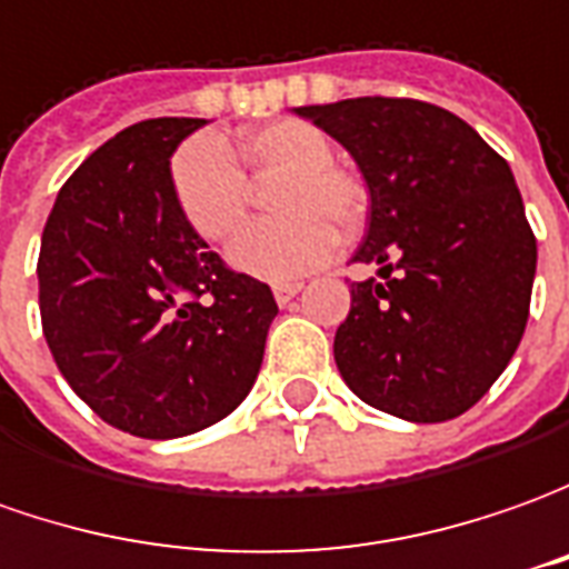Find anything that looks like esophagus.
<instances>
[{
	"label": "esophagus",
	"mask_w": 569,
	"mask_h": 569,
	"mask_svg": "<svg viewBox=\"0 0 569 569\" xmlns=\"http://www.w3.org/2000/svg\"><path fill=\"white\" fill-rule=\"evenodd\" d=\"M301 292V283H277L273 286V299L277 305H286V301H292Z\"/></svg>",
	"instance_id": "1"
}]
</instances>
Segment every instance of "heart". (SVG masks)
Segmentation results:
<instances>
[{"label":"heart","instance_id":"b5f03b06","mask_svg":"<svg viewBox=\"0 0 569 569\" xmlns=\"http://www.w3.org/2000/svg\"><path fill=\"white\" fill-rule=\"evenodd\" d=\"M333 142L308 121H277L242 137V158L254 177L283 173L273 192L277 220L249 223L227 249L230 268L268 283H289L323 268L336 252V230L365 218V189L333 164ZM173 199L187 223L220 242L249 208V180L236 154L211 133L187 139L171 161Z\"/></svg>","mask_w":569,"mask_h":569}]
</instances>
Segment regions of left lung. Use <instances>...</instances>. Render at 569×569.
Returning <instances> with one entry per match:
<instances>
[{
  "instance_id": "8db88e82",
  "label": "left lung",
  "mask_w": 569,
  "mask_h": 569,
  "mask_svg": "<svg viewBox=\"0 0 569 569\" xmlns=\"http://www.w3.org/2000/svg\"><path fill=\"white\" fill-rule=\"evenodd\" d=\"M296 114L355 158L370 223L351 261L336 367L370 408L442 423L473 408L523 339L536 236L508 161L446 108L417 99H342Z\"/></svg>"
}]
</instances>
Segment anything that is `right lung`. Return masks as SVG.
Segmentation results:
<instances>
[{
    "label": "right lung",
    "mask_w": 569,
    "mask_h": 569,
    "mask_svg": "<svg viewBox=\"0 0 569 569\" xmlns=\"http://www.w3.org/2000/svg\"><path fill=\"white\" fill-rule=\"evenodd\" d=\"M204 118L121 130L71 173L40 246L42 333L96 415L180 439L233 415L264 361L277 301L180 214L171 154Z\"/></svg>",
    "instance_id": "add662e5"
}]
</instances>
